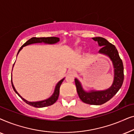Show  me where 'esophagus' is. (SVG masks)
Segmentation results:
<instances>
[{
  "label": "esophagus",
  "instance_id": "obj_1",
  "mask_svg": "<svg viewBox=\"0 0 134 134\" xmlns=\"http://www.w3.org/2000/svg\"><path fill=\"white\" fill-rule=\"evenodd\" d=\"M68 72L69 73V74H74L75 71L73 70V69H70V70L68 71Z\"/></svg>",
  "mask_w": 134,
  "mask_h": 134
}]
</instances>
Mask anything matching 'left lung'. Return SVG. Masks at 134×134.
I'll list each match as a JSON object with an SVG mask.
<instances>
[{"mask_svg": "<svg viewBox=\"0 0 134 134\" xmlns=\"http://www.w3.org/2000/svg\"><path fill=\"white\" fill-rule=\"evenodd\" d=\"M92 39L97 41L98 46L102 47L98 53L107 56L112 62L114 77L111 87L104 90H85L81 82L75 78L77 91L79 98L83 102L90 105H101L113 98L121 88L124 80V67L116 47L102 37H94Z\"/></svg>", "mask_w": 134, "mask_h": 134, "instance_id": "obj_1", "label": "left lung"}]
</instances>
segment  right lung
<instances>
[{
	"mask_svg": "<svg viewBox=\"0 0 134 134\" xmlns=\"http://www.w3.org/2000/svg\"><path fill=\"white\" fill-rule=\"evenodd\" d=\"M60 41V38H57V37H42V38H36V37H33L32 38H30V40H29L28 41L25 42V43L21 47V48L19 49V51H18L17 55L19 54L20 51L22 50V49L24 47L26 46L30 45V44H36V43H44V44H56L58 42H59ZM13 65V66H14ZM13 71V70H12ZM65 79V78L62 79V80H60L59 82L57 83V85L55 87V90L53 94L51 95V96L49 97V98L46 99L44 100H39V101H35V102H31V101H29L26 99H25L24 98H23L21 95H20L16 90L15 89V88L14 87L13 83V81H12V87L13 88L14 91H15V93L17 94L18 96H19L20 98H21L22 99H23L24 101L26 102L27 104L30 105L31 106H33V107H36V108H42V107H47V106L51 105L52 104H54L55 102L57 100L58 98V96H59V93H60V87L61 84L62 83V82Z\"/></svg>",
	"mask_w": 134,
	"mask_h": 134,
	"instance_id": "right-lung-1",
	"label": "right lung"
}]
</instances>
